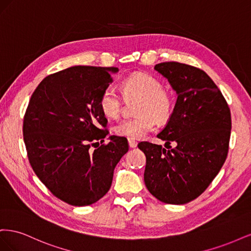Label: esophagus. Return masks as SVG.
<instances>
[{"label": "esophagus", "mask_w": 251, "mask_h": 251, "mask_svg": "<svg viewBox=\"0 0 251 251\" xmlns=\"http://www.w3.org/2000/svg\"><path fill=\"white\" fill-rule=\"evenodd\" d=\"M127 141H128V146H130V148H136L137 147V141H136L135 139H133V138H128L127 139Z\"/></svg>", "instance_id": "1"}]
</instances>
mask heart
Listing matches in <instances>:
<instances>
[{
	"label": "heart",
	"mask_w": 251,
	"mask_h": 251,
	"mask_svg": "<svg viewBox=\"0 0 251 251\" xmlns=\"http://www.w3.org/2000/svg\"><path fill=\"white\" fill-rule=\"evenodd\" d=\"M121 92L127 102L138 100L135 118L120 120L113 126L119 136L141 138L153 130L156 121L164 124L174 111V100L164 90L161 80L147 73H136L121 83ZM124 101L113 87H107L100 97V108L108 118H117L123 111Z\"/></svg>",
	"instance_id": "heart-1"
}]
</instances>
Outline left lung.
<instances>
[{
	"label": "left lung",
	"mask_w": 251,
	"mask_h": 251,
	"mask_svg": "<svg viewBox=\"0 0 251 251\" xmlns=\"http://www.w3.org/2000/svg\"><path fill=\"white\" fill-rule=\"evenodd\" d=\"M178 95L171 118L157 135L165 148L142 141L144 183L159 201L185 204L206 189L228 154L231 115L221 91L203 70L178 62L155 66ZM174 141L176 148L169 144Z\"/></svg>",
	"instance_id": "obj_1"
}]
</instances>
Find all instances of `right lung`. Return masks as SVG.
<instances>
[{"mask_svg": "<svg viewBox=\"0 0 251 251\" xmlns=\"http://www.w3.org/2000/svg\"><path fill=\"white\" fill-rule=\"evenodd\" d=\"M117 71L74 66L50 74L25 112L23 135L30 165L56 198L74 206L93 204L109 192L114 169L128 151L125 137L112 136L102 143L109 131L100 97Z\"/></svg>", "mask_w": 251, "mask_h": 251, "instance_id": "right-lung-1", "label": "right lung"}]
</instances>
